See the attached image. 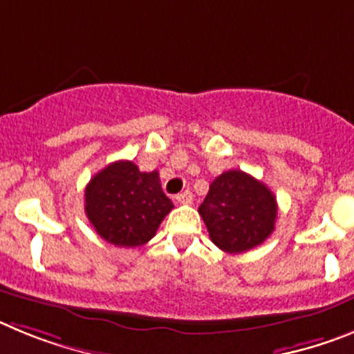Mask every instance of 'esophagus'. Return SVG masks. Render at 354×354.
Instances as JSON below:
<instances>
[{"instance_id": "1", "label": "esophagus", "mask_w": 354, "mask_h": 354, "mask_svg": "<svg viewBox=\"0 0 354 354\" xmlns=\"http://www.w3.org/2000/svg\"><path fill=\"white\" fill-rule=\"evenodd\" d=\"M192 199H194V196L190 190H185V192L178 194L176 196V201L180 203V205H190V203H192Z\"/></svg>"}]
</instances>
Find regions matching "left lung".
Wrapping results in <instances>:
<instances>
[{
	"label": "left lung",
	"mask_w": 354,
	"mask_h": 354,
	"mask_svg": "<svg viewBox=\"0 0 354 354\" xmlns=\"http://www.w3.org/2000/svg\"><path fill=\"white\" fill-rule=\"evenodd\" d=\"M199 215L213 243L229 254L257 247L275 229L277 197L272 190L240 169L225 171L209 185Z\"/></svg>",
	"instance_id": "left-lung-1"
}]
</instances>
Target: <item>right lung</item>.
I'll return each mask as SVG.
<instances>
[{"label": "right lung", "instance_id": "1", "mask_svg": "<svg viewBox=\"0 0 354 354\" xmlns=\"http://www.w3.org/2000/svg\"><path fill=\"white\" fill-rule=\"evenodd\" d=\"M174 208L158 173H141L130 160L113 162L86 185L84 212L97 234L116 247H139L155 236Z\"/></svg>", "mask_w": 354, "mask_h": 354}]
</instances>
